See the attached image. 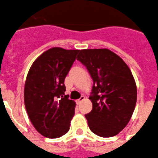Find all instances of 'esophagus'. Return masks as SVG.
Wrapping results in <instances>:
<instances>
[{
	"instance_id": "34e87169",
	"label": "esophagus",
	"mask_w": 158,
	"mask_h": 158,
	"mask_svg": "<svg viewBox=\"0 0 158 158\" xmlns=\"http://www.w3.org/2000/svg\"><path fill=\"white\" fill-rule=\"evenodd\" d=\"M84 99H85V97H84V96H81V97H80V98L78 99V100L76 101V103H77L78 105H79V104H80L81 102H82V101L84 100Z\"/></svg>"
}]
</instances>
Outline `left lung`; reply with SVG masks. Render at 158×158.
Instances as JSON below:
<instances>
[{
  "mask_svg": "<svg viewBox=\"0 0 158 158\" xmlns=\"http://www.w3.org/2000/svg\"><path fill=\"white\" fill-rule=\"evenodd\" d=\"M77 60L93 79L89 99L91 112L85 115L93 133L113 137L127 124L135 107L137 89L131 72L123 60L107 49L79 51Z\"/></svg>",
  "mask_w": 158,
  "mask_h": 158,
  "instance_id": "left-lung-1",
  "label": "left lung"
}]
</instances>
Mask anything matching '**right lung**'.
<instances>
[{"label":"right lung","instance_id":"1","mask_svg":"<svg viewBox=\"0 0 158 158\" xmlns=\"http://www.w3.org/2000/svg\"><path fill=\"white\" fill-rule=\"evenodd\" d=\"M79 52L52 48L35 60L27 74L25 107L34 127L46 138L61 137L69 131L76 102L64 94V79Z\"/></svg>","mask_w":158,"mask_h":158}]
</instances>
